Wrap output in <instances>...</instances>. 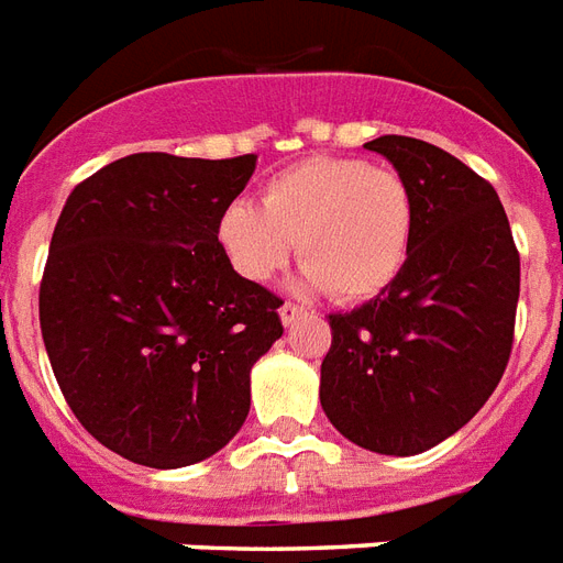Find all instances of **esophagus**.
I'll return each mask as SVG.
<instances>
[{"mask_svg": "<svg viewBox=\"0 0 563 563\" xmlns=\"http://www.w3.org/2000/svg\"><path fill=\"white\" fill-rule=\"evenodd\" d=\"M300 316H307V310H303V307H298V303H291V300H286V303L280 307L283 324H291V321H298Z\"/></svg>", "mask_w": 563, "mask_h": 563, "instance_id": "1", "label": "esophagus"}]
</instances>
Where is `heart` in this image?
I'll use <instances>...</instances> for the list:
<instances>
[{
  "label": "heart",
  "mask_w": 563,
  "mask_h": 563,
  "mask_svg": "<svg viewBox=\"0 0 563 563\" xmlns=\"http://www.w3.org/2000/svg\"><path fill=\"white\" fill-rule=\"evenodd\" d=\"M416 200L407 179L363 158L312 156L265 179L260 206L233 200L218 244L244 280L265 283L298 260L312 286L339 300L375 298L410 256Z\"/></svg>",
  "instance_id": "obj_1"
}]
</instances>
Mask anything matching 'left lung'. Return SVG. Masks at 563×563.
Here are the masks:
<instances>
[{
	"mask_svg": "<svg viewBox=\"0 0 563 563\" xmlns=\"http://www.w3.org/2000/svg\"><path fill=\"white\" fill-rule=\"evenodd\" d=\"M366 150L413 191V244L380 295L330 316L319 396L351 443L407 457L461 431L505 375L520 253L496 188L461 158L407 135Z\"/></svg>",
	"mask_w": 563,
	"mask_h": 563,
	"instance_id": "1",
	"label": "left lung"
}]
</instances>
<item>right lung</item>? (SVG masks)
<instances>
[{"instance_id": "obj_1", "label": "right lung", "mask_w": 563, "mask_h": 563, "mask_svg": "<svg viewBox=\"0 0 563 563\" xmlns=\"http://www.w3.org/2000/svg\"><path fill=\"white\" fill-rule=\"evenodd\" d=\"M253 170V153H135L64 203L41 280L43 345L76 419L126 461H206L247 419L283 300L230 265L218 214Z\"/></svg>"}]
</instances>
